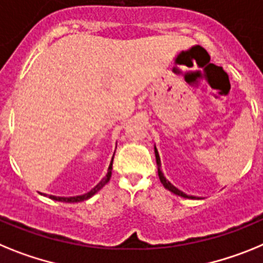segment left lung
Returning a JSON list of instances; mask_svg holds the SVG:
<instances>
[{
  "mask_svg": "<svg viewBox=\"0 0 263 263\" xmlns=\"http://www.w3.org/2000/svg\"><path fill=\"white\" fill-rule=\"evenodd\" d=\"M155 156H156L157 173H159V179H160V181H161V184H163V185H164V188L168 189V191L172 192V193H175V195L181 196V197H184V198H200V197H196V196L186 195V193H184V192H182V191H180V189L176 188V186L173 185V184H171V182L168 181V180H166L165 177H164V173L161 172V170H160V168H161V161H160V156H159V152H157L156 145H155Z\"/></svg>",
  "mask_w": 263,
  "mask_h": 263,
  "instance_id": "8db88e82",
  "label": "left lung"
}]
</instances>
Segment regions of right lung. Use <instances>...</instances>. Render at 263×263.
Listing matches in <instances>:
<instances>
[{
    "label": "right lung",
    "mask_w": 263,
    "mask_h": 263,
    "mask_svg": "<svg viewBox=\"0 0 263 263\" xmlns=\"http://www.w3.org/2000/svg\"><path fill=\"white\" fill-rule=\"evenodd\" d=\"M112 161H114V156H112V159H111V163H109L108 170H107V175L104 176L103 180H102V181H100L98 185L93 186L90 192H87V193H84V195H79V196H72V197H59V196L50 195L49 198H51V200H55V201H61V202H81V201L88 200V198L92 197L95 193H98V192H99L100 189L103 188L107 182L109 181V179H111V173H112ZM43 196H47V195H43Z\"/></svg>",
    "instance_id": "add662e5"
}]
</instances>
